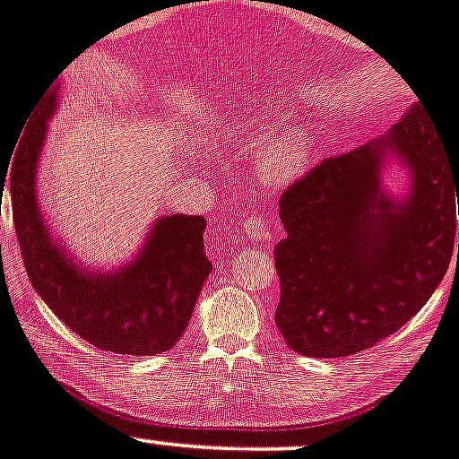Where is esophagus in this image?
<instances>
[{
    "mask_svg": "<svg viewBox=\"0 0 459 459\" xmlns=\"http://www.w3.org/2000/svg\"><path fill=\"white\" fill-rule=\"evenodd\" d=\"M243 232L247 234L250 238L255 241H264V238H270V230H268V222L261 213H250L243 222Z\"/></svg>",
    "mask_w": 459,
    "mask_h": 459,
    "instance_id": "34e87169",
    "label": "esophagus"
}]
</instances>
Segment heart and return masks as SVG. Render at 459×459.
Masks as SVG:
<instances>
[{
	"label": "heart",
	"mask_w": 459,
	"mask_h": 459,
	"mask_svg": "<svg viewBox=\"0 0 459 459\" xmlns=\"http://www.w3.org/2000/svg\"><path fill=\"white\" fill-rule=\"evenodd\" d=\"M237 130L247 137H255L265 130L264 110L256 106L246 108L238 115ZM313 157V137L307 126H290V128L274 133L265 139L256 151V169L270 186H286L304 176Z\"/></svg>",
	"instance_id": "b5f03b06"
}]
</instances>
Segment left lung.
Masks as SVG:
<instances>
[{
    "instance_id": "8db88e82",
    "label": "left lung",
    "mask_w": 459,
    "mask_h": 459,
    "mask_svg": "<svg viewBox=\"0 0 459 459\" xmlns=\"http://www.w3.org/2000/svg\"><path fill=\"white\" fill-rule=\"evenodd\" d=\"M396 154L413 171L403 204L380 191ZM459 152L423 106L385 137L325 157L279 198L288 237L274 247L281 299L274 325L290 349L340 358L399 331L446 274L455 250ZM459 264V243H457Z\"/></svg>"
}]
</instances>
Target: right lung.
Segmentation results:
<instances>
[{
    "label": "right lung",
    "instance_id": "right-lung-1",
    "mask_svg": "<svg viewBox=\"0 0 459 459\" xmlns=\"http://www.w3.org/2000/svg\"><path fill=\"white\" fill-rule=\"evenodd\" d=\"M54 108L56 87L47 85L13 160V222L30 283L47 307L96 349L128 356L167 351L185 333L212 273L204 218H160L137 259L119 273L78 270L47 234L36 200L38 155Z\"/></svg>",
    "mask_w": 459,
    "mask_h": 459
}]
</instances>
